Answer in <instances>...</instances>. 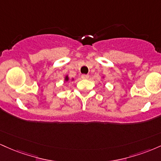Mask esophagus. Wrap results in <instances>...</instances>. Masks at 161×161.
<instances>
[{"instance_id":"1","label":"esophagus","mask_w":161,"mask_h":161,"mask_svg":"<svg viewBox=\"0 0 161 161\" xmlns=\"http://www.w3.org/2000/svg\"><path fill=\"white\" fill-rule=\"evenodd\" d=\"M81 77H82V79H87L89 78V75H86V74H82V75H81Z\"/></svg>"}]
</instances>
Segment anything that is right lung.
Masks as SVG:
<instances>
[{"label":"right lung","mask_w":161,"mask_h":161,"mask_svg":"<svg viewBox=\"0 0 161 161\" xmlns=\"http://www.w3.org/2000/svg\"><path fill=\"white\" fill-rule=\"evenodd\" d=\"M65 80H66V81H68V80H69V78H68V76H66Z\"/></svg>","instance_id":"1"}]
</instances>
